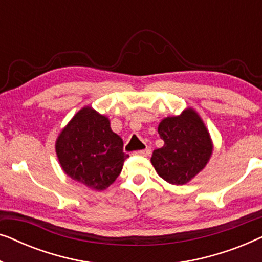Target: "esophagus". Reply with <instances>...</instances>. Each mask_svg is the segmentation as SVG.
Returning a JSON list of instances; mask_svg holds the SVG:
<instances>
[{
  "label": "esophagus",
  "mask_w": 262,
  "mask_h": 262,
  "mask_svg": "<svg viewBox=\"0 0 262 262\" xmlns=\"http://www.w3.org/2000/svg\"><path fill=\"white\" fill-rule=\"evenodd\" d=\"M135 154H136V155H139V156H149L150 154H151V149L145 148L143 150H138V151H136Z\"/></svg>",
  "instance_id": "1"
}]
</instances>
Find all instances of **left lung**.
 <instances>
[{"mask_svg": "<svg viewBox=\"0 0 262 262\" xmlns=\"http://www.w3.org/2000/svg\"><path fill=\"white\" fill-rule=\"evenodd\" d=\"M162 148L154 150L151 163L157 174L171 185H185L206 167L212 155L210 132L195 110L163 118L159 124Z\"/></svg>", "mask_w": 262, "mask_h": 262, "instance_id": "left-lung-1", "label": "left lung"}]
</instances>
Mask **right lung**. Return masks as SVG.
Instances as JSON below:
<instances>
[{
    "label": "right lung",
    "mask_w": 262,
    "mask_h": 262,
    "mask_svg": "<svg viewBox=\"0 0 262 262\" xmlns=\"http://www.w3.org/2000/svg\"><path fill=\"white\" fill-rule=\"evenodd\" d=\"M110 119L85 106L59 132L56 154L64 173L88 188L103 191L116 181L128 155Z\"/></svg>",
    "instance_id": "right-lung-1"
}]
</instances>
